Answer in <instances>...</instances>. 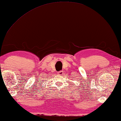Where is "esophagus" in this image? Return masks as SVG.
Wrapping results in <instances>:
<instances>
[{"instance_id": "34e87169", "label": "esophagus", "mask_w": 121, "mask_h": 121, "mask_svg": "<svg viewBox=\"0 0 121 121\" xmlns=\"http://www.w3.org/2000/svg\"><path fill=\"white\" fill-rule=\"evenodd\" d=\"M57 74L58 75H62L63 74V71H60L57 72Z\"/></svg>"}]
</instances>
